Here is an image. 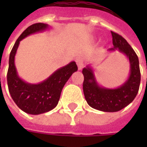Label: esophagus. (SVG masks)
<instances>
[{
	"label": "esophagus",
	"mask_w": 147,
	"mask_h": 147,
	"mask_svg": "<svg viewBox=\"0 0 147 147\" xmlns=\"http://www.w3.org/2000/svg\"><path fill=\"white\" fill-rule=\"evenodd\" d=\"M76 64L78 65V68H79V70H81L83 67V61L82 59H80V58H77L76 59Z\"/></svg>",
	"instance_id": "1"
}]
</instances>
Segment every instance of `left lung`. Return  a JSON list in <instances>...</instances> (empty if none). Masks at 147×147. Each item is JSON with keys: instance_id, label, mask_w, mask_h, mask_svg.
<instances>
[{"instance_id": "8db88e82", "label": "left lung", "mask_w": 147, "mask_h": 147, "mask_svg": "<svg viewBox=\"0 0 147 147\" xmlns=\"http://www.w3.org/2000/svg\"><path fill=\"white\" fill-rule=\"evenodd\" d=\"M111 34L113 47L109 50H118L129 59L130 76L127 80L116 89L105 88L98 84L91 67L87 66L83 69V89L86 102L90 107L103 112H117L129 105L138 94L141 80L139 58L136 52L123 37L113 31Z\"/></svg>"}]
</instances>
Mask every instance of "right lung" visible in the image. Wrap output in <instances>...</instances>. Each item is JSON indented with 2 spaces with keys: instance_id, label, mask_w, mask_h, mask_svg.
I'll return each mask as SVG.
<instances>
[{
  "instance_id": "add662e5",
  "label": "right lung",
  "mask_w": 147,
  "mask_h": 147,
  "mask_svg": "<svg viewBox=\"0 0 147 147\" xmlns=\"http://www.w3.org/2000/svg\"><path fill=\"white\" fill-rule=\"evenodd\" d=\"M48 25L42 23L32 24L24 30L16 40L9 56L7 81L11 98L21 110L32 115L52 110L58 104L61 91L71 76L78 70L75 61H71L52 74L38 84L26 83L19 77L15 66V56L20 42L31 34L45 30Z\"/></svg>"
}]
</instances>
